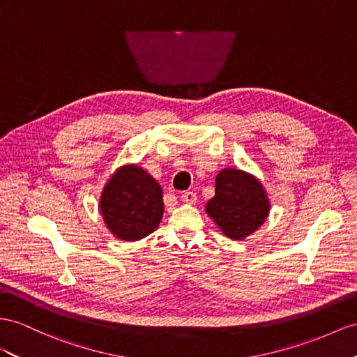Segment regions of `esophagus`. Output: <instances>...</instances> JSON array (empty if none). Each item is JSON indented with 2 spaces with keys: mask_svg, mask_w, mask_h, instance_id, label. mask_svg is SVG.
<instances>
[{
  "mask_svg": "<svg viewBox=\"0 0 357 357\" xmlns=\"http://www.w3.org/2000/svg\"><path fill=\"white\" fill-rule=\"evenodd\" d=\"M181 200H182V202H184V204L193 205V204H196L197 196H196V193H193V191H185V193L181 195Z\"/></svg>",
  "mask_w": 357,
  "mask_h": 357,
  "instance_id": "obj_1",
  "label": "esophagus"
}]
</instances>
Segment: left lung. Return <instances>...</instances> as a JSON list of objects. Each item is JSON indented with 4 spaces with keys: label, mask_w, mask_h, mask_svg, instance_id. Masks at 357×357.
Segmentation results:
<instances>
[{
    "label": "left lung",
    "mask_w": 357,
    "mask_h": 357,
    "mask_svg": "<svg viewBox=\"0 0 357 357\" xmlns=\"http://www.w3.org/2000/svg\"><path fill=\"white\" fill-rule=\"evenodd\" d=\"M270 199L261 181L249 172L223 169L215 176V195L208 200L206 214L223 235L243 241L267 220Z\"/></svg>",
    "instance_id": "left-lung-1"
}]
</instances>
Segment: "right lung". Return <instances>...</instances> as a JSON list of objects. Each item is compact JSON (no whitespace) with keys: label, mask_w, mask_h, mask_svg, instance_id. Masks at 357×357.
Wrapping results in <instances>:
<instances>
[{"label":"right lung","mask_w":357,"mask_h":357,"mask_svg":"<svg viewBox=\"0 0 357 357\" xmlns=\"http://www.w3.org/2000/svg\"><path fill=\"white\" fill-rule=\"evenodd\" d=\"M99 211L117 240L139 241L161 223L162 188L139 164H125L104 185Z\"/></svg>","instance_id":"1"}]
</instances>
